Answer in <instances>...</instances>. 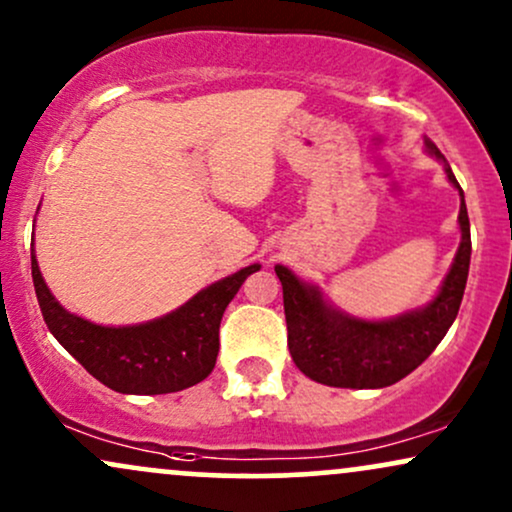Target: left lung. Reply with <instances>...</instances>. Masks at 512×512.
<instances>
[{
	"label": "left lung",
	"mask_w": 512,
	"mask_h": 512,
	"mask_svg": "<svg viewBox=\"0 0 512 512\" xmlns=\"http://www.w3.org/2000/svg\"><path fill=\"white\" fill-rule=\"evenodd\" d=\"M424 148L431 158L441 162L448 182L458 189L462 234L453 266L429 304L383 321H369L338 309L323 297L321 287L297 278L287 266H275L285 302L287 347L292 362L311 381L333 388L393 386L436 350L458 316L470 273V218L465 194L448 160L429 138H424Z\"/></svg>",
	"instance_id": "left-lung-1"
}]
</instances>
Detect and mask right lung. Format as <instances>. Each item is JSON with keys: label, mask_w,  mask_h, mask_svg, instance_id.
Segmentation results:
<instances>
[{"label": "right lung", "mask_w": 512, "mask_h": 512, "mask_svg": "<svg viewBox=\"0 0 512 512\" xmlns=\"http://www.w3.org/2000/svg\"><path fill=\"white\" fill-rule=\"evenodd\" d=\"M38 304L50 333L102 386L124 395L177 393L201 383L218 359L222 314L242 282L261 270L251 263L203 287L170 314L136 326H100L54 299L30 249Z\"/></svg>", "instance_id": "1"}]
</instances>
